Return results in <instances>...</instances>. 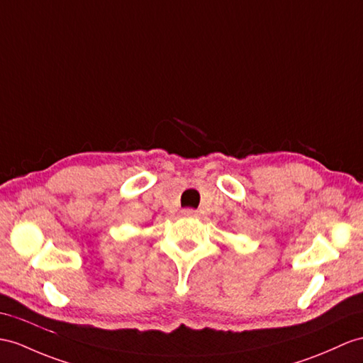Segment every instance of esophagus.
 I'll use <instances>...</instances> for the list:
<instances>
[{
    "instance_id": "34e87169",
    "label": "esophagus",
    "mask_w": 363,
    "mask_h": 363,
    "mask_svg": "<svg viewBox=\"0 0 363 363\" xmlns=\"http://www.w3.org/2000/svg\"><path fill=\"white\" fill-rule=\"evenodd\" d=\"M182 216H184V217H194V216H197V211H194V209H183V211H182Z\"/></svg>"
}]
</instances>
